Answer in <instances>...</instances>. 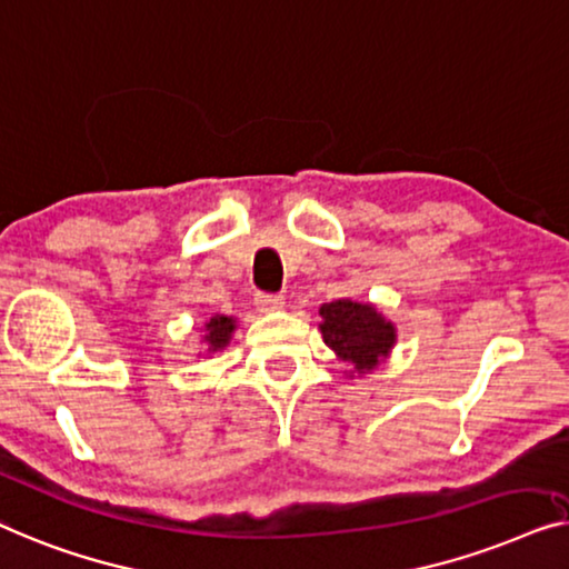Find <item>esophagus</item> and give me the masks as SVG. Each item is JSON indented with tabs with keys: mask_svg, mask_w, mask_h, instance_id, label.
I'll use <instances>...</instances> for the list:
<instances>
[{
	"mask_svg": "<svg viewBox=\"0 0 569 569\" xmlns=\"http://www.w3.org/2000/svg\"><path fill=\"white\" fill-rule=\"evenodd\" d=\"M283 303H286V299L281 293H262V291L254 293V307H258L260 311L283 309Z\"/></svg>",
	"mask_w": 569,
	"mask_h": 569,
	"instance_id": "1",
	"label": "esophagus"
}]
</instances>
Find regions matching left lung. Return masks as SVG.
<instances>
[{
	"label": "left lung",
	"instance_id": "obj_1",
	"mask_svg": "<svg viewBox=\"0 0 569 569\" xmlns=\"http://www.w3.org/2000/svg\"><path fill=\"white\" fill-rule=\"evenodd\" d=\"M319 315H322L319 330L325 342L358 373L379 366V358L387 356L395 346V327L371 303L338 299L325 303Z\"/></svg>",
	"mask_w": 569,
	"mask_h": 569
}]
</instances>
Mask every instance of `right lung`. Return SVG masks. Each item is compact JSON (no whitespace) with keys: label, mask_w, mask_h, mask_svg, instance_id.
I'll return each instance as SVG.
<instances>
[{"label":"right lung","mask_w":569,"mask_h":569,"mask_svg":"<svg viewBox=\"0 0 569 569\" xmlns=\"http://www.w3.org/2000/svg\"><path fill=\"white\" fill-rule=\"evenodd\" d=\"M206 342H208V350H221L223 346H227L231 332H234V319L231 317H213L211 322L206 325Z\"/></svg>","instance_id":"right-lung-1"}]
</instances>
